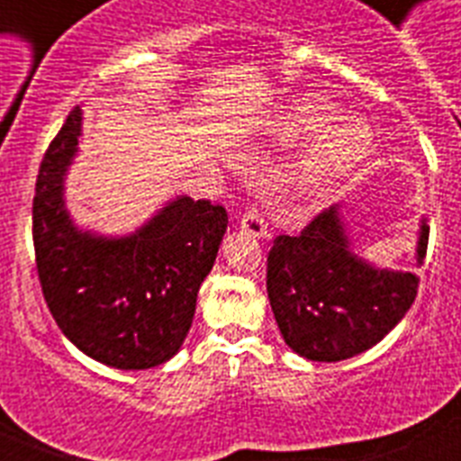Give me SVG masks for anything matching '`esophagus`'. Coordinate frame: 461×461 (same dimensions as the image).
Here are the masks:
<instances>
[{
  "mask_svg": "<svg viewBox=\"0 0 461 461\" xmlns=\"http://www.w3.org/2000/svg\"><path fill=\"white\" fill-rule=\"evenodd\" d=\"M240 230L249 238H266L267 235V221L263 217V212L256 210V207H249L244 212L242 219H240Z\"/></svg>",
  "mask_w": 461,
  "mask_h": 461,
  "instance_id": "1",
  "label": "esophagus"
}]
</instances>
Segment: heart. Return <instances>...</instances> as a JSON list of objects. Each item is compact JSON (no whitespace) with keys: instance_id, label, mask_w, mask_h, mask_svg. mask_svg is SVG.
Masks as SVG:
<instances>
[{"instance_id":"b5f03b06","label":"heart","mask_w":461,"mask_h":461,"mask_svg":"<svg viewBox=\"0 0 461 461\" xmlns=\"http://www.w3.org/2000/svg\"><path fill=\"white\" fill-rule=\"evenodd\" d=\"M337 115L335 104L321 96H300L284 105L270 122L272 138L279 142H295L316 133L300 164V177L313 191L344 182L372 154L374 133L367 122Z\"/></svg>"}]
</instances>
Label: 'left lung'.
Returning a JSON list of instances; mask_svg holds the SVG:
<instances>
[{
  "label": "left lung",
  "instance_id": "1",
  "mask_svg": "<svg viewBox=\"0 0 461 461\" xmlns=\"http://www.w3.org/2000/svg\"><path fill=\"white\" fill-rule=\"evenodd\" d=\"M429 226L418 223L413 266L427 254ZM413 270L378 267L356 254L344 205L313 219L297 238L279 235L267 256V297L291 351L339 362L376 346L404 319L418 293Z\"/></svg>",
  "mask_w": 461,
  "mask_h": 461
}]
</instances>
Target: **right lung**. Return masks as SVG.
<instances>
[{"mask_svg":"<svg viewBox=\"0 0 461 461\" xmlns=\"http://www.w3.org/2000/svg\"><path fill=\"white\" fill-rule=\"evenodd\" d=\"M83 108L41 161L34 249L52 319L76 348L115 369H152L180 351L203 279L228 226L221 205L175 195L126 235L73 221L67 175L80 152Z\"/></svg>","mask_w":461,"mask_h":461,"instance_id":"obj_1","label":"right lung"}]
</instances>
